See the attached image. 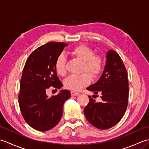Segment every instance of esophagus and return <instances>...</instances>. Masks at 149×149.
Returning a JSON list of instances; mask_svg holds the SVG:
<instances>
[{
  "mask_svg": "<svg viewBox=\"0 0 149 149\" xmlns=\"http://www.w3.org/2000/svg\"><path fill=\"white\" fill-rule=\"evenodd\" d=\"M70 92H71V95L72 96H77L79 95V93L78 92H75V91H72V90L70 91Z\"/></svg>",
  "mask_w": 149,
  "mask_h": 149,
  "instance_id": "obj_1",
  "label": "esophagus"
}]
</instances>
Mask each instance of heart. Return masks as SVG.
Returning a JSON list of instances; mask_svg holds the SVG:
<instances>
[{"instance_id": "1", "label": "heart", "mask_w": 149, "mask_h": 149, "mask_svg": "<svg viewBox=\"0 0 149 149\" xmlns=\"http://www.w3.org/2000/svg\"><path fill=\"white\" fill-rule=\"evenodd\" d=\"M71 54L83 62V72L81 75H72L64 81L65 88L73 91H79L88 86L91 81V76L95 77L99 75L102 69V59L99 56L95 55L93 50L84 45H79L73 48ZM57 74L63 76L66 74V58L59 55L54 63ZM89 72L90 74L88 73Z\"/></svg>"}]
</instances>
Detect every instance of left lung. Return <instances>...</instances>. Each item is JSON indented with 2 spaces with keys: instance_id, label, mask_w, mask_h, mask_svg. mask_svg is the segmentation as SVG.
<instances>
[{
  "instance_id": "1",
  "label": "left lung",
  "mask_w": 149,
  "mask_h": 149,
  "mask_svg": "<svg viewBox=\"0 0 149 149\" xmlns=\"http://www.w3.org/2000/svg\"><path fill=\"white\" fill-rule=\"evenodd\" d=\"M86 90L102 94L101 102H97L89 96L90 102L84 109V115L91 125L104 130L120 122L127 107L129 83L127 70L118 53L108 50L102 75Z\"/></svg>"
}]
</instances>
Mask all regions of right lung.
Returning a JSON list of instances; mask_svg holds the SVG:
<instances>
[{"mask_svg":"<svg viewBox=\"0 0 149 149\" xmlns=\"http://www.w3.org/2000/svg\"><path fill=\"white\" fill-rule=\"evenodd\" d=\"M67 43L49 42L36 49L27 59L20 81L18 103L22 115L31 127L46 131L54 127L61 118L63 106L70 91L61 90L49 97L50 87L63 86L57 76L54 63Z\"/></svg>","mask_w":149,"mask_h":149,"instance_id":"obj_1","label":"right lung"}]
</instances>
